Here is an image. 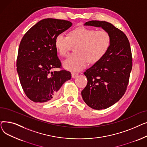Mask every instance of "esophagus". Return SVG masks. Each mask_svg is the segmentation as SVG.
<instances>
[{
	"mask_svg": "<svg viewBox=\"0 0 147 147\" xmlns=\"http://www.w3.org/2000/svg\"><path fill=\"white\" fill-rule=\"evenodd\" d=\"M78 73H71V77H72V78H73V79L77 78V77H78Z\"/></svg>",
	"mask_w": 147,
	"mask_h": 147,
	"instance_id": "esophagus-1",
	"label": "esophagus"
}]
</instances>
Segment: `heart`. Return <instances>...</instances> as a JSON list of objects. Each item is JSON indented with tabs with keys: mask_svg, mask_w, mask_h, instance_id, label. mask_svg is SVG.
Masks as SVG:
<instances>
[{
	"mask_svg": "<svg viewBox=\"0 0 147 147\" xmlns=\"http://www.w3.org/2000/svg\"><path fill=\"white\" fill-rule=\"evenodd\" d=\"M111 43L110 34L105 30L96 31L85 27H80L71 30L69 36L58 34L55 39V46L60 55L65 57L71 44H78L75 52L64 61L63 66L71 71H80L88 63H97L106 55Z\"/></svg>",
	"mask_w": 147,
	"mask_h": 147,
	"instance_id": "heart-1",
	"label": "heart"
}]
</instances>
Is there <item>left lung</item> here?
Masks as SVG:
<instances>
[{
  "mask_svg": "<svg viewBox=\"0 0 147 147\" xmlns=\"http://www.w3.org/2000/svg\"><path fill=\"white\" fill-rule=\"evenodd\" d=\"M84 26L101 27L111 38L106 55L84 73L88 84L81 92L89 107L106 109L119 101L126 92L132 67L130 43L126 34L110 22L90 21Z\"/></svg>",
  "mask_w": 147,
  "mask_h": 147,
  "instance_id": "8db88e82",
  "label": "left lung"
}]
</instances>
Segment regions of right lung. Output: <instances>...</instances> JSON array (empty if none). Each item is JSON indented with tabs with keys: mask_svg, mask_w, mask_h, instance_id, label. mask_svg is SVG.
I'll list each match as a JSON object with an SVG mask.
<instances>
[{
	"mask_svg": "<svg viewBox=\"0 0 147 147\" xmlns=\"http://www.w3.org/2000/svg\"><path fill=\"white\" fill-rule=\"evenodd\" d=\"M72 25L66 20L43 19L23 36L18 49L17 71L23 90L32 101H51L62 85L71 79L70 72L52 69L61 67L55 46V37Z\"/></svg>",
	"mask_w": 147,
	"mask_h": 147,
	"instance_id": "1",
	"label": "right lung"
}]
</instances>
